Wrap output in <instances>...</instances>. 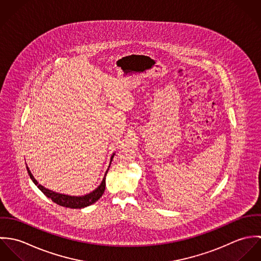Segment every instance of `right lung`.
<instances>
[{
	"mask_svg": "<svg viewBox=\"0 0 261 261\" xmlns=\"http://www.w3.org/2000/svg\"><path fill=\"white\" fill-rule=\"evenodd\" d=\"M113 155H114V153L112 154V158H111V164H112ZM26 168H27L28 174H29L31 180L33 181V183L39 188V190L46 197L50 198L54 203H56L60 206H63V207H66V208H72V209H81V208L87 207V206L95 203L102 196V194L105 193V190H106V177H107V174H108L109 169H110V167H109L108 171L106 172V175L103 177V180H102L101 184L97 187L95 190H93L91 193L86 194L84 196H69V195H64V194H59V193L53 192V191L48 190L45 187L40 185L36 181V179L33 177L29 168L27 166H26Z\"/></svg>",
	"mask_w": 261,
	"mask_h": 261,
	"instance_id": "add662e5",
	"label": "right lung"
}]
</instances>
